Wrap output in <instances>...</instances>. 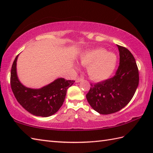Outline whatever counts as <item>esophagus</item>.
<instances>
[{"mask_svg": "<svg viewBox=\"0 0 153 153\" xmlns=\"http://www.w3.org/2000/svg\"><path fill=\"white\" fill-rule=\"evenodd\" d=\"M83 79L82 78H80V77H77V78H76V83H79L80 82H82V81H83Z\"/></svg>", "mask_w": 153, "mask_h": 153, "instance_id": "1", "label": "esophagus"}]
</instances>
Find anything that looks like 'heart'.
I'll return each mask as SVG.
<instances>
[{"label": "heart", "instance_id": "obj_1", "mask_svg": "<svg viewBox=\"0 0 153 153\" xmlns=\"http://www.w3.org/2000/svg\"><path fill=\"white\" fill-rule=\"evenodd\" d=\"M79 60L83 65L88 66L90 78L101 82L112 76L117 66V57L115 53L108 52L103 48H97L82 53Z\"/></svg>", "mask_w": 153, "mask_h": 153}]
</instances>
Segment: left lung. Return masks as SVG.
I'll return each instance as SVG.
<instances>
[{
    "mask_svg": "<svg viewBox=\"0 0 153 153\" xmlns=\"http://www.w3.org/2000/svg\"><path fill=\"white\" fill-rule=\"evenodd\" d=\"M119 66L111 78L91 84L86 95L88 103L100 114L119 111L129 103L139 85V70L132 53L126 48L117 45Z\"/></svg>",
    "mask_w": 153,
    "mask_h": 153,
    "instance_id": "left-lung-1",
    "label": "left lung"
}]
</instances>
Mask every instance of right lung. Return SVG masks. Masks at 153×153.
Masks as SVG:
<instances>
[{
  "mask_svg": "<svg viewBox=\"0 0 153 153\" xmlns=\"http://www.w3.org/2000/svg\"><path fill=\"white\" fill-rule=\"evenodd\" d=\"M18 55L12 65L10 85L13 94L21 105L35 116L47 117L56 113L65 100L68 89L75 81L59 77L40 89L29 88L24 85L17 76Z\"/></svg>",
  "mask_w": 153,
  "mask_h": 153,
  "instance_id": "obj_1",
  "label": "right lung"
}]
</instances>
